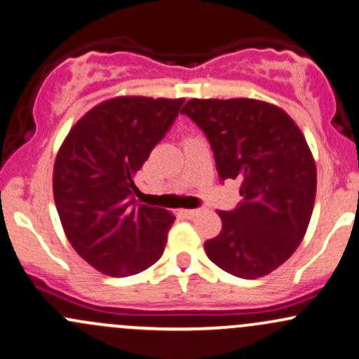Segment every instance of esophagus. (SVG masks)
<instances>
[{"label": "esophagus", "mask_w": 359, "mask_h": 359, "mask_svg": "<svg viewBox=\"0 0 359 359\" xmlns=\"http://www.w3.org/2000/svg\"><path fill=\"white\" fill-rule=\"evenodd\" d=\"M201 210L200 208H191V210H181V213H183L184 217H187V219H195L196 215H198Z\"/></svg>", "instance_id": "esophagus-1"}]
</instances>
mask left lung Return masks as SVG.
Returning a JSON list of instances; mask_svg holds the SVG:
<instances>
[{
  "mask_svg": "<svg viewBox=\"0 0 359 359\" xmlns=\"http://www.w3.org/2000/svg\"><path fill=\"white\" fill-rule=\"evenodd\" d=\"M207 135L220 180H243V201L219 212L208 259L233 276L261 278L295 252L316 201L317 169L297 123L259 100H196L183 107Z\"/></svg>",
  "mask_w": 359,
  "mask_h": 359,
  "instance_id": "1",
  "label": "left lung"
}]
</instances>
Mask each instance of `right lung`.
I'll list each match as a JSON object with an SVG mask.
<instances>
[{
    "label": "right lung",
    "instance_id": "1",
    "mask_svg": "<svg viewBox=\"0 0 359 359\" xmlns=\"http://www.w3.org/2000/svg\"><path fill=\"white\" fill-rule=\"evenodd\" d=\"M184 100L116 96L71 128L54 164V200L72 248L103 275H137L159 259L175 215L137 203L135 172Z\"/></svg>",
    "mask_w": 359,
    "mask_h": 359
}]
</instances>
